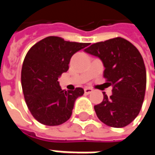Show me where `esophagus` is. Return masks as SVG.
Returning a JSON list of instances; mask_svg holds the SVG:
<instances>
[{
	"instance_id": "1",
	"label": "esophagus",
	"mask_w": 155,
	"mask_h": 155,
	"mask_svg": "<svg viewBox=\"0 0 155 155\" xmlns=\"http://www.w3.org/2000/svg\"><path fill=\"white\" fill-rule=\"evenodd\" d=\"M84 92L85 94H91V92H93V89L90 88V87H86V88H84Z\"/></svg>"
}]
</instances>
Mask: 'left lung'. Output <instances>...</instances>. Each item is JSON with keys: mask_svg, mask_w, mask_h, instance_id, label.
<instances>
[{"mask_svg": "<svg viewBox=\"0 0 155 155\" xmlns=\"http://www.w3.org/2000/svg\"><path fill=\"white\" fill-rule=\"evenodd\" d=\"M85 51L101 59L104 77L113 85L112 95L95 105L101 122L113 128H123L140 112L146 91L147 74L143 58L137 48L122 38L93 44Z\"/></svg>", "mask_w": 155, "mask_h": 155, "instance_id": "8db88e82", "label": "left lung"}]
</instances>
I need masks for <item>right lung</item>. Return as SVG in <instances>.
I'll use <instances>...</instances> for the list:
<instances>
[{
	"label": "right lung",
	"mask_w": 155,
	"mask_h": 155,
	"mask_svg": "<svg viewBox=\"0 0 155 155\" xmlns=\"http://www.w3.org/2000/svg\"><path fill=\"white\" fill-rule=\"evenodd\" d=\"M88 45L50 36L28 51L21 70V86L27 107L39 122L58 126L70 119L76 99L84 91L76 88L66 91L58 80L68 71L72 55Z\"/></svg>",
	"instance_id": "right-lung-1"
}]
</instances>
